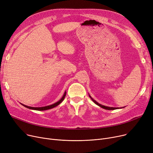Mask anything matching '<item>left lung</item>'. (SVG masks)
<instances>
[{"instance_id": "obj_1", "label": "left lung", "mask_w": 153, "mask_h": 153, "mask_svg": "<svg viewBox=\"0 0 153 153\" xmlns=\"http://www.w3.org/2000/svg\"><path fill=\"white\" fill-rule=\"evenodd\" d=\"M89 97H91V99H92V100L95 103V104H97V105H99V107H102V108H104V109H106V110H115V109H118V108H118V107H107V106H105V105H101V104H100V103H99L97 102H96L95 100H94L92 97H91V96L89 95Z\"/></svg>"}]
</instances>
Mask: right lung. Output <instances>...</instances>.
<instances>
[{
  "label": "right lung",
  "mask_w": 153,
  "mask_h": 153,
  "mask_svg": "<svg viewBox=\"0 0 153 153\" xmlns=\"http://www.w3.org/2000/svg\"><path fill=\"white\" fill-rule=\"evenodd\" d=\"M66 92H64L63 96L62 97V98L57 102H56L53 104H52V105H48V106H45V107H29V106H27V105H24V104H22V105L24 107H25L29 109H31V110H49V109H51V108H53L56 106H58V105H59V104L64 100V98H65V96H66Z\"/></svg>",
  "instance_id": "obj_1"
}]
</instances>
